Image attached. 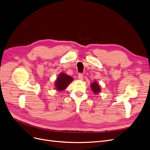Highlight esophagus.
<instances>
[{"mask_svg": "<svg viewBox=\"0 0 150 150\" xmlns=\"http://www.w3.org/2000/svg\"><path fill=\"white\" fill-rule=\"evenodd\" d=\"M78 77L80 80H83V75L82 74H79L78 75Z\"/></svg>", "mask_w": 150, "mask_h": 150, "instance_id": "1", "label": "esophagus"}]
</instances>
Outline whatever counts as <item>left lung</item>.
I'll return each mask as SVG.
<instances>
[{
  "label": "left lung",
  "mask_w": 150,
  "mask_h": 150,
  "mask_svg": "<svg viewBox=\"0 0 150 150\" xmlns=\"http://www.w3.org/2000/svg\"><path fill=\"white\" fill-rule=\"evenodd\" d=\"M91 88L92 90L93 91L94 93H95V94H98L101 90L100 86H99V85L98 84V83H96V81L93 82V83L91 85Z\"/></svg>",
  "instance_id": "1"
}]
</instances>
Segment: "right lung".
I'll return each mask as SVG.
<instances>
[{
  "instance_id": "right-lung-1",
  "label": "right lung",
  "mask_w": 150,
  "mask_h": 150,
  "mask_svg": "<svg viewBox=\"0 0 150 150\" xmlns=\"http://www.w3.org/2000/svg\"><path fill=\"white\" fill-rule=\"evenodd\" d=\"M72 81H73V79L71 76L66 75L65 74L61 73L57 79L56 83H55V87H56L57 90L62 91L68 86Z\"/></svg>"
}]
</instances>
